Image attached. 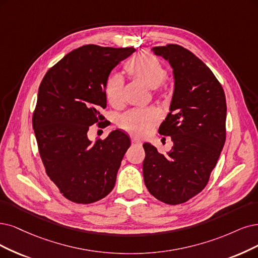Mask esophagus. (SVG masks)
<instances>
[{
    "mask_svg": "<svg viewBox=\"0 0 258 258\" xmlns=\"http://www.w3.org/2000/svg\"><path fill=\"white\" fill-rule=\"evenodd\" d=\"M132 145L133 146H141V141L139 139L134 138V139H132Z\"/></svg>",
    "mask_w": 258,
    "mask_h": 258,
    "instance_id": "34e87169",
    "label": "esophagus"
}]
</instances>
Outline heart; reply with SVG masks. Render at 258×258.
<instances>
[{
    "instance_id": "obj_1",
    "label": "heart",
    "mask_w": 258,
    "mask_h": 258,
    "mask_svg": "<svg viewBox=\"0 0 258 258\" xmlns=\"http://www.w3.org/2000/svg\"><path fill=\"white\" fill-rule=\"evenodd\" d=\"M126 72L148 87L155 89L164 84L168 72L157 57L148 52H142L125 63ZM124 80L120 74L110 75L105 84V94L112 106H119L123 98ZM159 112L155 108L135 109L127 112L121 120L122 127L134 135H145L153 124L159 120Z\"/></svg>"
}]
</instances>
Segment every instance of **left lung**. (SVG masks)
<instances>
[{"label": "left lung", "mask_w": 258, "mask_h": 258, "mask_svg": "<svg viewBox=\"0 0 258 258\" xmlns=\"http://www.w3.org/2000/svg\"><path fill=\"white\" fill-rule=\"evenodd\" d=\"M173 69L174 90L170 112L158 133L170 136L167 155L145 142L144 179L149 192L170 205L184 203L208 183L225 142L226 101L212 70L185 47L155 46Z\"/></svg>", "instance_id": "1"}]
</instances>
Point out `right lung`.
<instances>
[{
	"label": "right lung",
	"mask_w": 258,
	"mask_h": 258,
	"mask_svg": "<svg viewBox=\"0 0 258 258\" xmlns=\"http://www.w3.org/2000/svg\"><path fill=\"white\" fill-rule=\"evenodd\" d=\"M135 51L83 45L53 66L39 86L33 128L40 157L47 176L74 203L97 202L116 183L130 137L116 130L92 142L87 133L104 120L100 110L106 107L110 72Z\"/></svg>",
	"instance_id": "1"
}]
</instances>
